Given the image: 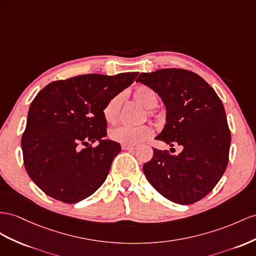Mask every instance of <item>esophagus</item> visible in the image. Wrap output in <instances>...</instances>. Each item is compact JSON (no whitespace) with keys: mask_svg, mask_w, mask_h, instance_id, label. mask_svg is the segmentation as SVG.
Instances as JSON below:
<instances>
[{"mask_svg":"<svg viewBox=\"0 0 256 256\" xmlns=\"http://www.w3.org/2000/svg\"><path fill=\"white\" fill-rule=\"evenodd\" d=\"M122 149L123 150H128V152H133V150L136 149V147L132 146V145H122Z\"/></svg>","mask_w":256,"mask_h":256,"instance_id":"esophagus-1","label":"esophagus"}]
</instances>
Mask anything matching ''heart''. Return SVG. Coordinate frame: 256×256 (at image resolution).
<instances>
[{"instance_id": "obj_1", "label": "heart", "mask_w": 256, "mask_h": 256, "mask_svg": "<svg viewBox=\"0 0 256 256\" xmlns=\"http://www.w3.org/2000/svg\"><path fill=\"white\" fill-rule=\"evenodd\" d=\"M134 100L138 102L142 107L146 109V114L144 118L154 116V108L158 104L159 98L156 92L148 86H140L133 92ZM123 96L122 94H116L106 102L102 108L104 119L110 124H114L120 118V111L122 107ZM154 130L148 126H120L111 128L109 136L110 138L123 144V145H137L142 142L149 140L152 136Z\"/></svg>"}]
</instances>
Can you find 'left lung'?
<instances>
[{
    "mask_svg": "<svg viewBox=\"0 0 256 256\" xmlns=\"http://www.w3.org/2000/svg\"><path fill=\"white\" fill-rule=\"evenodd\" d=\"M136 82L154 90L166 104V124L156 140L182 148L178 156L154 148L144 174L164 198L192 204L213 190L228 164L232 135L224 104L189 70L160 69L140 74Z\"/></svg>",
    "mask_w": 256,
    "mask_h": 256,
    "instance_id": "left-lung-1",
    "label": "left lung"
}]
</instances>
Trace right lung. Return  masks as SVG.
I'll use <instances>...</instances> for the list:
<instances>
[{
    "mask_svg": "<svg viewBox=\"0 0 256 256\" xmlns=\"http://www.w3.org/2000/svg\"><path fill=\"white\" fill-rule=\"evenodd\" d=\"M138 72L82 74L48 84L32 100L22 137L24 164L41 190L76 203L100 188L121 146L106 140L102 108ZM100 142L96 148L92 142Z\"/></svg>",
    "mask_w": 256,
    "mask_h": 256,
    "instance_id": "add662e5",
    "label": "right lung"
}]
</instances>
